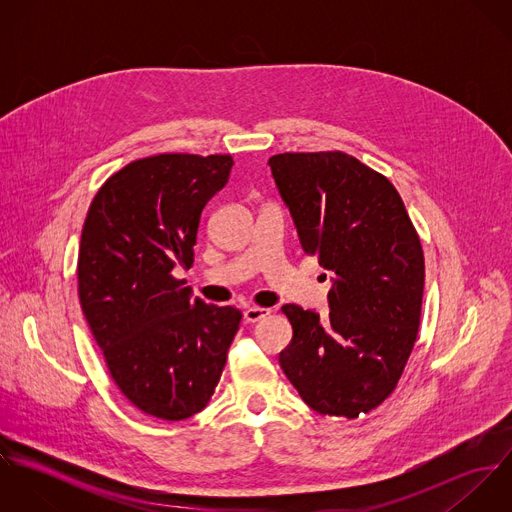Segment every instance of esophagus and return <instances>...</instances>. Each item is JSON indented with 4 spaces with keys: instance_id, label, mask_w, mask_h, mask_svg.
<instances>
[{
    "instance_id": "34e87169",
    "label": "esophagus",
    "mask_w": 512,
    "mask_h": 512,
    "mask_svg": "<svg viewBox=\"0 0 512 512\" xmlns=\"http://www.w3.org/2000/svg\"><path fill=\"white\" fill-rule=\"evenodd\" d=\"M268 315H270V309H266V307H248V309L244 311V319H246L248 323H258V321L266 319Z\"/></svg>"
}]
</instances>
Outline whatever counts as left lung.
Masks as SVG:
<instances>
[{"label":"left lung","mask_w":512,"mask_h":512,"mask_svg":"<svg viewBox=\"0 0 512 512\" xmlns=\"http://www.w3.org/2000/svg\"><path fill=\"white\" fill-rule=\"evenodd\" d=\"M305 254L333 272L329 317L288 303L280 366L303 402L355 420L396 388L414 349L424 250L394 185L343 151L270 157Z\"/></svg>","instance_id":"1"}]
</instances>
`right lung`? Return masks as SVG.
<instances>
[{
  "label": "right lung",
  "instance_id": "1",
  "mask_svg": "<svg viewBox=\"0 0 512 512\" xmlns=\"http://www.w3.org/2000/svg\"><path fill=\"white\" fill-rule=\"evenodd\" d=\"M232 165L230 155L136 159L98 189L82 226V313L120 392L159 420H187L207 406L242 319L171 274L191 268L201 213Z\"/></svg>",
  "mask_w": 512,
  "mask_h": 512
}]
</instances>
